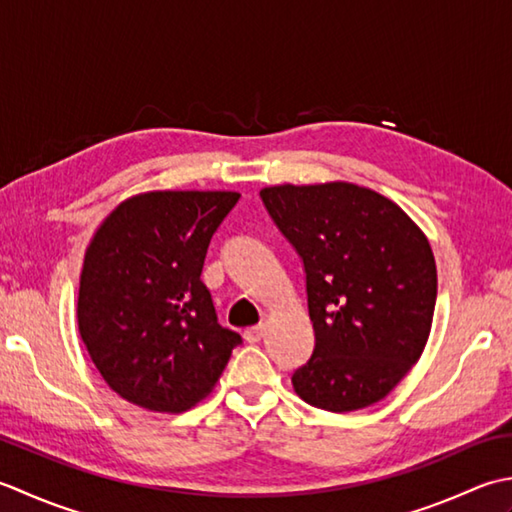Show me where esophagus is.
Wrapping results in <instances>:
<instances>
[{
  "instance_id": "34e87169",
  "label": "esophagus",
  "mask_w": 512,
  "mask_h": 512,
  "mask_svg": "<svg viewBox=\"0 0 512 512\" xmlns=\"http://www.w3.org/2000/svg\"><path fill=\"white\" fill-rule=\"evenodd\" d=\"M243 336H245L247 342H252V344H254V342H260V340H263V336H265V325L249 327V329H245Z\"/></svg>"
}]
</instances>
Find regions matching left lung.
Returning a JSON list of instances; mask_svg holds the SVG:
<instances>
[{
    "label": "left lung",
    "mask_w": 512,
    "mask_h": 512,
    "mask_svg": "<svg viewBox=\"0 0 512 512\" xmlns=\"http://www.w3.org/2000/svg\"><path fill=\"white\" fill-rule=\"evenodd\" d=\"M260 198L307 274L316 347L291 375L331 413L380 402L429 340L437 269L429 238L387 196L344 181L274 185Z\"/></svg>",
    "instance_id": "1"
}]
</instances>
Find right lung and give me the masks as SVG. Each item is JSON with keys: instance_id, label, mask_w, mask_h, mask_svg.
<instances>
[{"instance_id": "right-lung-1", "label": "right lung", "mask_w": 512, "mask_h": 512, "mask_svg": "<svg viewBox=\"0 0 512 512\" xmlns=\"http://www.w3.org/2000/svg\"><path fill=\"white\" fill-rule=\"evenodd\" d=\"M238 192H145L114 207L83 258L77 320L108 387L181 413L221 378L236 331L218 325L201 271Z\"/></svg>"}]
</instances>
